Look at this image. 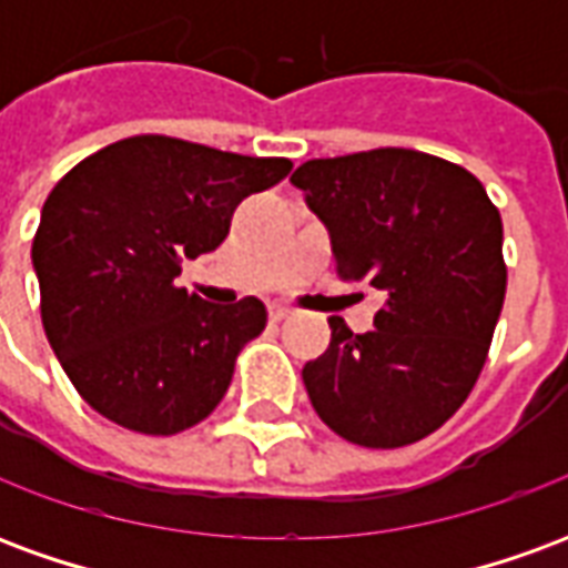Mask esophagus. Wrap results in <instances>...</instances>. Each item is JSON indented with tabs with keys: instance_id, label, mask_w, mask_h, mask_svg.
Returning <instances> with one entry per match:
<instances>
[{
	"instance_id": "34e87169",
	"label": "esophagus",
	"mask_w": 568,
	"mask_h": 568,
	"mask_svg": "<svg viewBox=\"0 0 568 568\" xmlns=\"http://www.w3.org/2000/svg\"><path fill=\"white\" fill-rule=\"evenodd\" d=\"M288 316H292V310H288V307H280V304H273V307H271V320L273 322H283V320H288Z\"/></svg>"
}]
</instances>
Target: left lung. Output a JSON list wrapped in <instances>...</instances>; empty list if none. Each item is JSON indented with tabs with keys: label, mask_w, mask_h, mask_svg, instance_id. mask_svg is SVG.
<instances>
[{
	"label": "left lung",
	"mask_w": 568,
	"mask_h": 568,
	"mask_svg": "<svg viewBox=\"0 0 568 568\" xmlns=\"http://www.w3.org/2000/svg\"><path fill=\"white\" fill-rule=\"evenodd\" d=\"M328 227L337 273L386 301L374 332L332 316L304 365L316 414L362 447H405L463 407L487 362L508 271L501 215L475 175L414 149L307 161L292 173Z\"/></svg>",
	"instance_id": "8db88e82"
}]
</instances>
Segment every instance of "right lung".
I'll list each match as a JSON object with an SVG mask.
<instances>
[{
    "label": "right lung",
    "mask_w": 568,
    "mask_h": 568,
    "mask_svg": "<svg viewBox=\"0 0 568 568\" xmlns=\"http://www.w3.org/2000/svg\"><path fill=\"white\" fill-rule=\"evenodd\" d=\"M288 170L285 158L130 136L57 182L32 267L48 344L97 414L142 435H175L215 410L267 310L258 297L210 304L175 276L185 258L222 246L240 200Z\"/></svg>",
    "instance_id": "add662e5"
}]
</instances>
